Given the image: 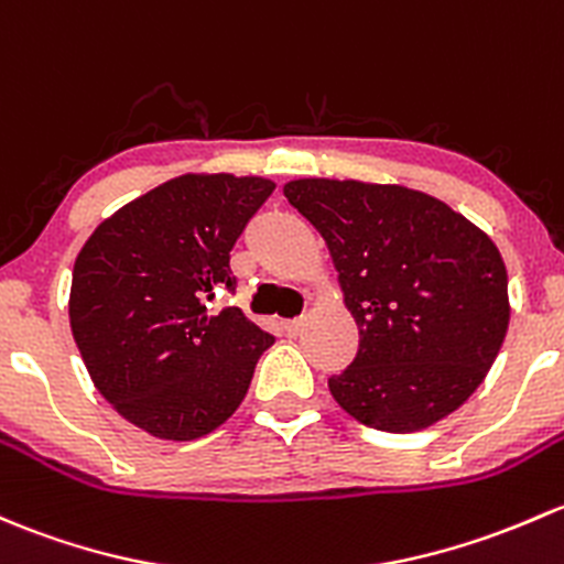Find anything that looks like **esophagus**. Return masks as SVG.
Listing matches in <instances>:
<instances>
[{
	"label": "esophagus",
	"instance_id": "34e87169",
	"mask_svg": "<svg viewBox=\"0 0 564 564\" xmlns=\"http://www.w3.org/2000/svg\"><path fill=\"white\" fill-rule=\"evenodd\" d=\"M302 327H305V318H292V322L283 324V329H286L289 337H297L300 332H302Z\"/></svg>",
	"mask_w": 564,
	"mask_h": 564
}]
</instances>
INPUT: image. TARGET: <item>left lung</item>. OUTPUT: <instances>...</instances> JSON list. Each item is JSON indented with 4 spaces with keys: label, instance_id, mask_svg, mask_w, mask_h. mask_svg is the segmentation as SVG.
I'll return each instance as SVG.
<instances>
[{
    "label": "left lung",
    "instance_id": "8db88e82",
    "mask_svg": "<svg viewBox=\"0 0 564 564\" xmlns=\"http://www.w3.org/2000/svg\"><path fill=\"white\" fill-rule=\"evenodd\" d=\"M327 240L359 351L329 378L337 405L383 432H416L481 387L508 332V272L481 229L441 199L359 181L286 183Z\"/></svg>",
    "mask_w": 564,
    "mask_h": 564
}]
</instances>
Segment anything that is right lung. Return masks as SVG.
<instances>
[{
  "label": "right lung",
  "mask_w": 564,
  "mask_h": 564,
  "mask_svg": "<svg viewBox=\"0 0 564 564\" xmlns=\"http://www.w3.org/2000/svg\"><path fill=\"white\" fill-rule=\"evenodd\" d=\"M275 183L183 175L110 216L75 259L69 327L99 394L164 441H194L227 422L275 343L232 292V248Z\"/></svg>",
  "instance_id": "right-lung-1"
}]
</instances>
